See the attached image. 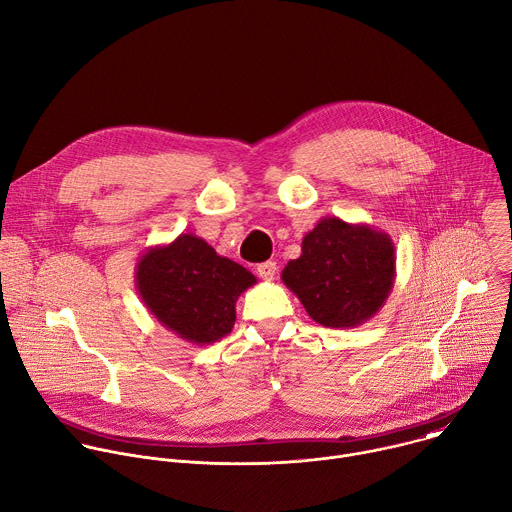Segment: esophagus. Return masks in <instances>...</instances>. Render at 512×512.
<instances>
[{"label": "esophagus", "instance_id": "1", "mask_svg": "<svg viewBox=\"0 0 512 512\" xmlns=\"http://www.w3.org/2000/svg\"><path fill=\"white\" fill-rule=\"evenodd\" d=\"M275 273H277V263L275 261H265V263L257 265V275L261 279H273Z\"/></svg>", "mask_w": 512, "mask_h": 512}]
</instances>
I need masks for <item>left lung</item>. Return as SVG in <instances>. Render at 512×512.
<instances>
[{"instance_id":"1","label":"left lung","mask_w":512,"mask_h":512,"mask_svg":"<svg viewBox=\"0 0 512 512\" xmlns=\"http://www.w3.org/2000/svg\"><path fill=\"white\" fill-rule=\"evenodd\" d=\"M281 281L319 325L358 327L386 305L396 281V247L368 223L323 217L303 237L301 255L285 265Z\"/></svg>"}]
</instances>
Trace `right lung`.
I'll list each match as a JSON object with an SVG mask.
<instances>
[{"instance_id":"obj_1","label":"right lung","mask_w":512,"mask_h":512,"mask_svg":"<svg viewBox=\"0 0 512 512\" xmlns=\"http://www.w3.org/2000/svg\"><path fill=\"white\" fill-rule=\"evenodd\" d=\"M134 277L150 315L197 346H211L231 333L239 295L257 283L251 271L221 257L193 233L146 249L136 261Z\"/></svg>"}]
</instances>
